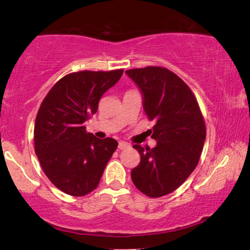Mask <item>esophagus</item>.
<instances>
[{
    "mask_svg": "<svg viewBox=\"0 0 250 250\" xmlns=\"http://www.w3.org/2000/svg\"><path fill=\"white\" fill-rule=\"evenodd\" d=\"M130 146L129 143L126 142H124V141H120L119 145H118V147H119L120 150H125V149H128V147Z\"/></svg>",
    "mask_w": 250,
    "mask_h": 250,
    "instance_id": "obj_1",
    "label": "esophagus"
}]
</instances>
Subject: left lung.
<instances>
[{
  "mask_svg": "<svg viewBox=\"0 0 250 250\" xmlns=\"http://www.w3.org/2000/svg\"><path fill=\"white\" fill-rule=\"evenodd\" d=\"M142 95L143 109L154 120L153 149L134 145L141 160L131 171L139 191L161 197L184 183L195 170L204 146V119L192 90L179 76L162 67L126 70Z\"/></svg>",
  "mask_w": 250,
  "mask_h": 250,
  "instance_id": "left-lung-1",
  "label": "left lung"
}]
</instances>
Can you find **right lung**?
<instances>
[{
	"label": "right lung",
	"instance_id": "right-lung-1",
	"mask_svg": "<svg viewBox=\"0 0 250 250\" xmlns=\"http://www.w3.org/2000/svg\"><path fill=\"white\" fill-rule=\"evenodd\" d=\"M122 73L84 70L66 75L41 104L34 126L35 153L49 181L68 195L94 191L117 149L115 139L96 138L83 124Z\"/></svg>",
	"mask_w": 250,
	"mask_h": 250
}]
</instances>
